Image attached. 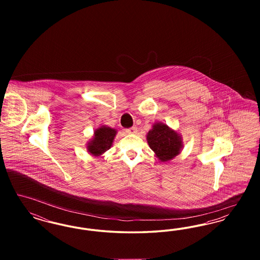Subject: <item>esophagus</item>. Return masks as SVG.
Wrapping results in <instances>:
<instances>
[{
    "label": "esophagus",
    "mask_w": 260,
    "mask_h": 260,
    "mask_svg": "<svg viewBox=\"0 0 260 260\" xmlns=\"http://www.w3.org/2000/svg\"><path fill=\"white\" fill-rule=\"evenodd\" d=\"M125 133L128 134V135H135V134L137 133V128H136V126H133V127H131V128H127V129L125 131Z\"/></svg>",
    "instance_id": "1"
}]
</instances>
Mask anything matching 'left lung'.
<instances>
[{
    "mask_svg": "<svg viewBox=\"0 0 260 260\" xmlns=\"http://www.w3.org/2000/svg\"><path fill=\"white\" fill-rule=\"evenodd\" d=\"M150 148L160 161H171L176 157L183 147L182 137L162 123H155L146 136Z\"/></svg>",
    "mask_w": 260,
    "mask_h": 260,
    "instance_id": "left-lung-1",
    "label": "left lung"
}]
</instances>
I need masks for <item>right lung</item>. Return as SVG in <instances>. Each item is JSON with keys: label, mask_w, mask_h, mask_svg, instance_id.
<instances>
[{"label": "right lung", "mask_w": 260, "mask_h": 260, "mask_svg": "<svg viewBox=\"0 0 260 260\" xmlns=\"http://www.w3.org/2000/svg\"><path fill=\"white\" fill-rule=\"evenodd\" d=\"M116 135L117 131L115 128L107 125L99 126L94 131L92 138L87 142V152L94 157L101 156L110 149Z\"/></svg>", "instance_id": "add662e5"}]
</instances>
